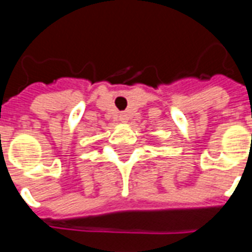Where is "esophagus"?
<instances>
[{"instance_id": "esophagus-1", "label": "esophagus", "mask_w": 252, "mask_h": 252, "mask_svg": "<svg viewBox=\"0 0 252 252\" xmlns=\"http://www.w3.org/2000/svg\"><path fill=\"white\" fill-rule=\"evenodd\" d=\"M128 115L126 114H120V116H119V120H120V122H123V123H126L128 122Z\"/></svg>"}]
</instances>
